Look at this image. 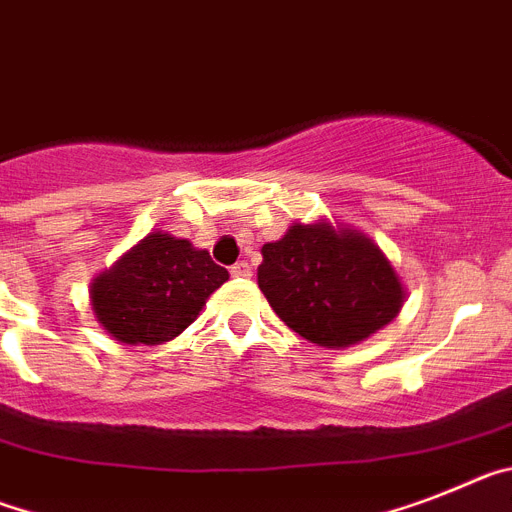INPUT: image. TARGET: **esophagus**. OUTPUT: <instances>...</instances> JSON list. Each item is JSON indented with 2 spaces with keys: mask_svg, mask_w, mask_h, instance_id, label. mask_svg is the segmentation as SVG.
I'll list each match as a JSON object with an SVG mask.
<instances>
[{
  "mask_svg": "<svg viewBox=\"0 0 512 512\" xmlns=\"http://www.w3.org/2000/svg\"><path fill=\"white\" fill-rule=\"evenodd\" d=\"M229 273L234 275V278H250V275H252L250 262H247V260H239V262H234V265H231V270H229Z\"/></svg>",
  "mask_w": 512,
  "mask_h": 512,
  "instance_id": "34e87169",
  "label": "esophagus"
}]
</instances>
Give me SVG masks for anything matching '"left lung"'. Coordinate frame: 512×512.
I'll return each mask as SVG.
<instances>
[{"label":"left lung","instance_id":"8db88e82","mask_svg":"<svg viewBox=\"0 0 512 512\" xmlns=\"http://www.w3.org/2000/svg\"><path fill=\"white\" fill-rule=\"evenodd\" d=\"M257 286L293 332L348 348L397 317L404 288L384 252L355 229L293 224L262 247Z\"/></svg>","mask_w":512,"mask_h":512}]
</instances>
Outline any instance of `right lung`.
<instances>
[{
  "instance_id": "add662e5",
  "label": "right lung",
  "mask_w": 512,
  "mask_h": 512,
  "mask_svg": "<svg viewBox=\"0 0 512 512\" xmlns=\"http://www.w3.org/2000/svg\"><path fill=\"white\" fill-rule=\"evenodd\" d=\"M226 281V268L206 250L188 239L151 231L92 281V311L115 340L159 345L180 335Z\"/></svg>"
}]
</instances>
